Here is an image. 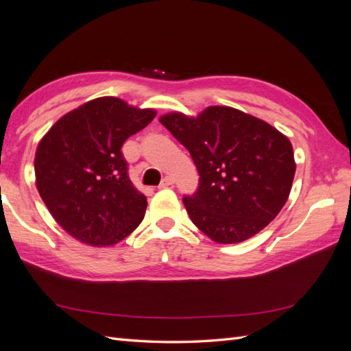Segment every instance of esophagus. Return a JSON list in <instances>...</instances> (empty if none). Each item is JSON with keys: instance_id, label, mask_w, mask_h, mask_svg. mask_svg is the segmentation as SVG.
<instances>
[{"instance_id": "1", "label": "esophagus", "mask_w": 351, "mask_h": 351, "mask_svg": "<svg viewBox=\"0 0 351 351\" xmlns=\"http://www.w3.org/2000/svg\"><path fill=\"white\" fill-rule=\"evenodd\" d=\"M173 183H174V180L171 177H165V178H162L161 184H159V189H167L169 186H173Z\"/></svg>"}]
</instances>
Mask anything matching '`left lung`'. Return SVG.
I'll use <instances>...</instances> for the list:
<instances>
[{"label":"left lung","mask_w":351,"mask_h":351,"mask_svg":"<svg viewBox=\"0 0 351 351\" xmlns=\"http://www.w3.org/2000/svg\"><path fill=\"white\" fill-rule=\"evenodd\" d=\"M159 123L193 158L199 189L183 204L193 224L212 241L247 240L280 214L295 173L285 134L226 105H212L196 117L168 112Z\"/></svg>","instance_id":"8db88e82"}]
</instances>
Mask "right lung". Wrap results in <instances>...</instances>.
I'll use <instances>...</instances> for the list:
<instances>
[{
	"mask_svg": "<svg viewBox=\"0 0 351 351\" xmlns=\"http://www.w3.org/2000/svg\"><path fill=\"white\" fill-rule=\"evenodd\" d=\"M155 115L154 108L102 97L62 115L39 141L35 184L69 236L107 247L139 227L147 200L127 176L121 146Z\"/></svg>",
	"mask_w": 351,
	"mask_h": 351,
	"instance_id": "add662e5",
	"label": "right lung"
}]
</instances>
